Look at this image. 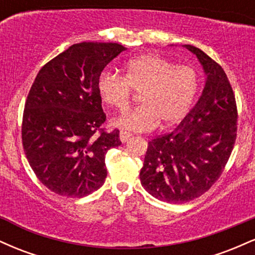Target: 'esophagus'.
Wrapping results in <instances>:
<instances>
[{"label": "esophagus", "mask_w": 255, "mask_h": 255, "mask_svg": "<svg viewBox=\"0 0 255 255\" xmlns=\"http://www.w3.org/2000/svg\"><path fill=\"white\" fill-rule=\"evenodd\" d=\"M130 136L131 134L127 133V131H121L120 133V140H121V142H127L130 139Z\"/></svg>", "instance_id": "34e87169"}]
</instances>
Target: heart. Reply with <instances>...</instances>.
I'll return each mask as SVG.
<instances>
[{
	"label": "heart",
	"instance_id": "b5f03b06",
	"mask_svg": "<svg viewBox=\"0 0 255 255\" xmlns=\"http://www.w3.org/2000/svg\"><path fill=\"white\" fill-rule=\"evenodd\" d=\"M131 90L140 93V107L126 111L111 121L114 127L128 131H148L170 127L188 114L199 90V75L191 67H177L159 55H144L125 66V75L102 72L97 91L111 108L125 110Z\"/></svg>",
	"mask_w": 255,
	"mask_h": 255
}]
</instances>
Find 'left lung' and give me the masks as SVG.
Wrapping results in <instances>:
<instances>
[{"mask_svg":"<svg viewBox=\"0 0 255 255\" xmlns=\"http://www.w3.org/2000/svg\"><path fill=\"white\" fill-rule=\"evenodd\" d=\"M182 46L203 67V93L171 133L148 142L140 170L146 192L170 204L200 197L218 180L238 130L235 96L223 68L199 48Z\"/></svg>","mask_w":255,"mask_h":255,"instance_id":"1","label":"left lung"}]
</instances>
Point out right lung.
<instances>
[{"label":"right lung","instance_id":"right-lung-1","mask_svg":"<svg viewBox=\"0 0 255 255\" xmlns=\"http://www.w3.org/2000/svg\"><path fill=\"white\" fill-rule=\"evenodd\" d=\"M125 50L118 43L74 44L34 79L25 104L22 145L36 176L58 195L83 198L103 186L105 154L121 141L119 129L101 128L107 116L97 80Z\"/></svg>","mask_w":255,"mask_h":255}]
</instances>
